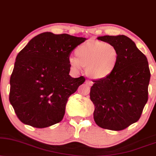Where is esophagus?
<instances>
[{
    "mask_svg": "<svg viewBox=\"0 0 156 156\" xmlns=\"http://www.w3.org/2000/svg\"><path fill=\"white\" fill-rule=\"evenodd\" d=\"M85 83H86L87 84V85H88V86H92V84H93L92 81H90V80H86V82H85Z\"/></svg>",
    "mask_w": 156,
    "mask_h": 156,
    "instance_id": "1",
    "label": "esophagus"
}]
</instances>
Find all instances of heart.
I'll list each match as a JSON object with an SVG mask.
<instances>
[{
  "label": "heart",
  "instance_id": "1",
  "mask_svg": "<svg viewBox=\"0 0 156 156\" xmlns=\"http://www.w3.org/2000/svg\"><path fill=\"white\" fill-rule=\"evenodd\" d=\"M76 57L68 58V63L79 71L86 67V73L93 79L100 80L111 75L119 61L117 48L110 43L90 41L78 46L75 51Z\"/></svg>",
  "mask_w": 156,
  "mask_h": 156
}]
</instances>
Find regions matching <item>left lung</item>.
Segmentation results:
<instances>
[{
  "label": "left lung",
  "instance_id": "left-lung-1",
  "mask_svg": "<svg viewBox=\"0 0 156 156\" xmlns=\"http://www.w3.org/2000/svg\"><path fill=\"white\" fill-rule=\"evenodd\" d=\"M97 39L114 45L119 58L111 75L94 80L90 91L95 107L94 119L104 129L122 130L138 121L147 101L151 78L148 62L135 43L125 35Z\"/></svg>",
  "mask_w": 156,
  "mask_h": 156
}]
</instances>
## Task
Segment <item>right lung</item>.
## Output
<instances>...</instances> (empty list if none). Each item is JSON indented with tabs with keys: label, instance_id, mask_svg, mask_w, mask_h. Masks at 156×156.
<instances>
[{
	"label": "right lung",
	"instance_id": "right-lung-1",
	"mask_svg": "<svg viewBox=\"0 0 156 156\" xmlns=\"http://www.w3.org/2000/svg\"><path fill=\"white\" fill-rule=\"evenodd\" d=\"M86 40L44 32L19 52L10 78L9 101L21 122L44 128L62 119L68 98L86 80L69 75L68 58Z\"/></svg>",
	"mask_w": 156,
	"mask_h": 156
}]
</instances>
